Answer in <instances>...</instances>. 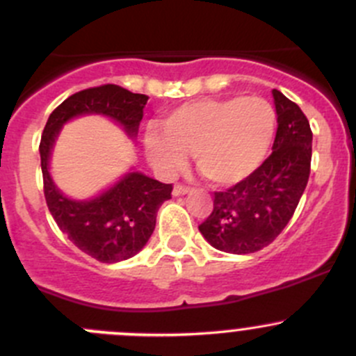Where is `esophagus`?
Wrapping results in <instances>:
<instances>
[{
  "label": "esophagus",
  "instance_id": "esophagus-1",
  "mask_svg": "<svg viewBox=\"0 0 356 356\" xmlns=\"http://www.w3.org/2000/svg\"><path fill=\"white\" fill-rule=\"evenodd\" d=\"M188 193H191V188H188V186H182V184H175L174 186V191H172V195H174V196H182V195H188Z\"/></svg>",
  "mask_w": 356,
  "mask_h": 356
}]
</instances>
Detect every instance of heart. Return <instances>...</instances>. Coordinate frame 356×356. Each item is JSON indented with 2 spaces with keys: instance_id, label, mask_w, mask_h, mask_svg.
<instances>
[{
  "instance_id": "heart-1",
  "label": "heart",
  "mask_w": 356,
  "mask_h": 356,
  "mask_svg": "<svg viewBox=\"0 0 356 356\" xmlns=\"http://www.w3.org/2000/svg\"><path fill=\"white\" fill-rule=\"evenodd\" d=\"M163 131H146L149 161L163 174L186 165L195 155L196 168L215 186H234L250 177L274 143L277 113L260 96L204 98L184 103L161 122Z\"/></svg>"
}]
</instances>
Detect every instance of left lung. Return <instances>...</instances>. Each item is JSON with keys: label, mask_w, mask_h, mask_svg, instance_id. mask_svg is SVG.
<instances>
[{"label": "left lung", "mask_w": 356, "mask_h": 356, "mask_svg": "<svg viewBox=\"0 0 356 356\" xmlns=\"http://www.w3.org/2000/svg\"><path fill=\"white\" fill-rule=\"evenodd\" d=\"M277 134L272 155L245 181L213 193V210L198 225L225 253L246 254L268 246L288 225L310 177L312 129L296 103L272 91Z\"/></svg>", "instance_id": "left-lung-1"}]
</instances>
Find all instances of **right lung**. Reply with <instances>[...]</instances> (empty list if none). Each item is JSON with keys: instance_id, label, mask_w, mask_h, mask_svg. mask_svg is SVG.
Instances as JSON below:
<instances>
[{"instance_id": "1", "label": "right lung", "mask_w": 356, "mask_h": 356, "mask_svg": "<svg viewBox=\"0 0 356 356\" xmlns=\"http://www.w3.org/2000/svg\"><path fill=\"white\" fill-rule=\"evenodd\" d=\"M148 96L131 92L115 84L89 88L68 96L49 115L41 136V170L44 198L60 231L86 254L102 264H115L134 257L155 231L156 211L170 200L172 184H163L131 172L120 182L89 201L68 200L53 184L48 160L56 134L70 118L102 113L124 125L134 138Z\"/></svg>"}]
</instances>
